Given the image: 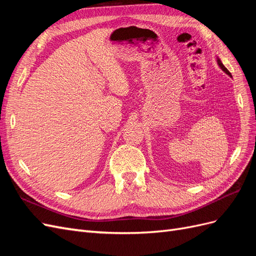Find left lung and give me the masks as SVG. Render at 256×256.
<instances>
[{"label": "left lung", "instance_id": "1", "mask_svg": "<svg viewBox=\"0 0 256 256\" xmlns=\"http://www.w3.org/2000/svg\"><path fill=\"white\" fill-rule=\"evenodd\" d=\"M216 62H218V65H219V66H220V68H221V69H222V70H223V72H226V74H228V76H232V74H230V72H228V69H226V66H224V65H223V64H222V63H221V60H220V58H216Z\"/></svg>", "mask_w": 256, "mask_h": 256}]
</instances>
